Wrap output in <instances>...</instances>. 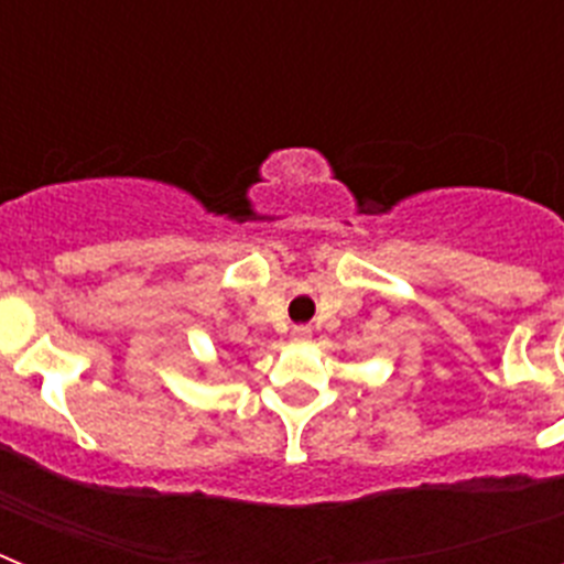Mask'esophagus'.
Segmentation results:
<instances>
[{"mask_svg":"<svg viewBox=\"0 0 564 564\" xmlns=\"http://www.w3.org/2000/svg\"><path fill=\"white\" fill-rule=\"evenodd\" d=\"M291 341L293 344H307V341H311V327H307V325H296V327H293V330H291Z\"/></svg>","mask_w":564,"mask_h":564,"instance_id":"34e87169","label":"esophagus"}]
</instances>
